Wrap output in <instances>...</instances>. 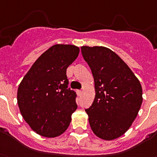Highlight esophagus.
<instances>
[{
    "instance_id": "1",
    "label": "esophagus",
    "mask_w": 157,
    "mask_h": 157,
    "mask_svg": "<svg viewBox=\"0 0 157 157\" xmlns=\"http://www.w3.org/2000/svg\"><path fill=\"white\" fill-rule=\"evenodd\" d=\"M81 90H77V95H81Z\"/></svg>"
}]
</instances>
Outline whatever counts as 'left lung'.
<instances>
[{
  "instance_id": "1",
  "label": "left lung",
  "mask_w": 157,
  "mask_h": 157,
  "mask_svg": "<svg viewBox=\"0 0 157 157\" xmlns=\"http://www.w3.org/2000/svg\"><path fill=\"white\" fill-rule=\"evenodd\" d=\"M81 54L95 82V99L85 109L90 126L100 138H117L129 129L140 110V81L119 56L107 47L82 46Z\"/></svg>"
}]
</instances>
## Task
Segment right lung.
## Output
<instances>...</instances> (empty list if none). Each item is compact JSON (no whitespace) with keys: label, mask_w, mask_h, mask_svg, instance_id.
Returning <instances> with one entry per match:
<instances>
[{"label":"right lung","mask_w":157,"mask_h":157,"mask_svg":"<svg viewBox=\"0 0 157 157\" xmlns=\"http://www.w3.org/2000/svg\"><path fill=\"white\" fill-rule=\"evenodd\" d=\"M79 48L57 44L45 51L24 76L17 92L22 116L39 135L55 137L67 129L77 108V94L68 88L66 69Z\"/></svg>","instance_id":"add662e5"}]
</instances>
